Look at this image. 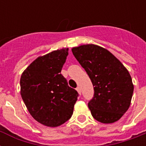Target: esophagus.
Wrapping results in <instances>:
<instances>
[{
	"label": "esophagus",
	"instance_id": "esophagus-1",
	"mask_svg": "<svg viewBox=\"0 0 146 146\" xmlns=\"http://www.w3.org/2000/svg\"><path fill=\"white\" fill-rule=\"evenodd\" d=\"M76 91L78 92V93L80 94V95H81V89H80V86H78L77 88H76Z\"/></svg>",
	"mask_w": 146,
	"mask_h": 146
}]
</instances>
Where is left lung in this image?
Wrapping results in <instances>:
<instances>
[{
    "instance_id": "1",
    "label": "left lung",
    "mask_w": 146,
    "mask_h": 146,
    "mask_svg": "<svg viewBox=\"0 0 146 146\" xmlns=\"http://www.w3.org/2000/svg\"><path fill=\"white\" fill-rule=\"evenodd\" d=\"M94 86L88 106L96 120L112 123L122 117L131 103L133 84L129 72L109 50L96 44L72 48Z\"/></svg>"
}]
</instances>
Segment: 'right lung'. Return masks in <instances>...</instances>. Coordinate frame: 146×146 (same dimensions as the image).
<instances>
[{
	"mask_svg": "<svg viewBox=\"0 0 146 146\" xmlns=\"http://www.w3.org/2000/svg\"><path fill=\"white\" fill-rule=\"evenodd\" d=\"M68 50H54L38 57L20 78V94L29 112L47 127H58L67 121L79 96L60 73Z\"/></svg>",
	"mask_w": 146,
	"mask_h": 146,
	"instance_id": "obj_1",
	"label": "right lung"
}]
</instances>
